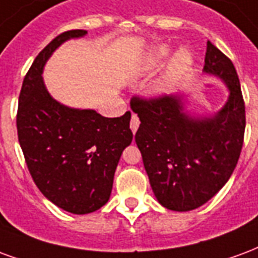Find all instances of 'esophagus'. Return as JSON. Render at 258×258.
<instances>
[{
	"label": "esophagus",
	"mask_w": 258,
	"mask_h": 258,
	"mask_svg": "<svg viewBox=\"0 0 258 258\" xmlns=\"http://www.w3.org/2000/svg\"><path fill=\"white\" fill-rule=\"evenodd\" d=\"M139 125H140V121H139V116L136 114H133L132 115V119H131V131L133 133H136L137 129H139Z\"/></svg>",
	"instance_id": "34e87169"
}]
</instances>
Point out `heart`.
Segmentation results:
<instances>
[{
  "label": "heart",
  "mask_w": 258,
  "mask_h": 258,
  "mask_svg": "<svg viewBox=\"0 0 258 258\" xmlns=\"http://www.w3.org/2000/svg\"><path fill=\"white\" fill-rule=\"evenodd\" d=\"M172 52L170 45L162 44L155 46L154 49L148 52V54L144 59V69L146 70H154L162 64L165 60L168 59L169 54ZM192 63V56L187 49H180L177 53L173 56L172 61L169 64L168 70H166V74L163 77L162 82L159 88L162 90L170 89L176 82H177L183 74L188 70V67Z\"/></svg>",
  "instance_id": "heart-1"
}]
</instances>
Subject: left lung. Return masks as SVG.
<instances>
[{
  "label": "left lung",
  "mask_w": 258,
  "mask_h": 258,
  "mask_svg": "<svg viewBox=\"0 0 258 258\" xmlns=\"http://www.w3.org/2000/svg\"><path fill=\"white\" fill-rule=\"evenodd\" d=\"M204 71L229 90L213 116H192L183 96L132 97L140 118L136 144L158 202L169 210L188 212L223 188L239 159L246 116L245 101L232 61L208 41Z\"/></svg>",
  "instance_id": "obj_1"
}]
</instances>
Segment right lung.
I'll list each match as a JSON object with an SVG mask.
<instances>
[{
	"mask_svg": "<svg viewBox=\"0 0 258 258\" xmlns=\"http://www.w3.org/2000/svg\"><path fill=\"white\" fill-rule=\"evenodd\" d=\"M85 30L61 33L35 57L19 96L16 126L30 174L39 191L66 212L92 213L108 202L122 151L133 139L131 111L106 118L95 110L70 108L46 90V60L67 39Z\"/></svg>",
	"mask_w": 258,
	"mask_h": 258,
	"instance_id": "right-lung-1",
	"label": "right lung"
}]
</instances>
